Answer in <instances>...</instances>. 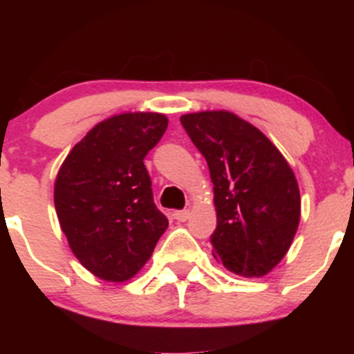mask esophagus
<instances>
[{
  "mask_svg": "<svg viewBox=\"0 0 354 354\" xmlns=\"http://www.w3.org/2000/svg\"><path fill=\"white\" fill-rule=\"evenodd\" d=\"M189 209H181V211H174V219H178V221L185 223L189 219Z\"/></svg>",
  "mask_w": 354,
  "mask_h": 354,
  "instance_id": "34e87169",
  "label": "esophagus"
}]
</instances>
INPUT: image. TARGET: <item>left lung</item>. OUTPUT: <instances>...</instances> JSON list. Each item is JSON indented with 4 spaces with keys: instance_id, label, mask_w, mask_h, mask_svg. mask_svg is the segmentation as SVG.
I'll list each match as a JSON object with an SVG mask.
<instances>
[{
    "instance_id": "8db88e82",
    "label": "left lung",
    "mask_w": 354,
    "mask_h": 354,
    "mask_svg": "<svg viewBox=\"0 0 354 354\" xmlns=\"http://www.w3.org/2000/svg\"><path fill=\"white\" fill-rule=\"evenodd\" d=\"M180 121L213 181L214 258L245 278L268 274L288 253L299 225L293 169L258 128L233 113H189Z\"/></svg>"
}]
</instances>
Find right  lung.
Wrapping results in <instances>:
<instances>
[{
    "label": "right lung",
    "mask_w": 354,
    "mask_h": 354,
    "mask_svg": "<svg viewBox=\"0 0 354 354\" xmlns=\"http://www.w3.org/2000/svg\"><path fill=\"white\" fill-rule=\"evenodd\" d=\"M168 128L160 113H123L80 141L55 183L59 225L80 263L106 281L133 278L168 228L143 163Z\"/></svg>",
    "instance_id": "1"
}]
</instances>
